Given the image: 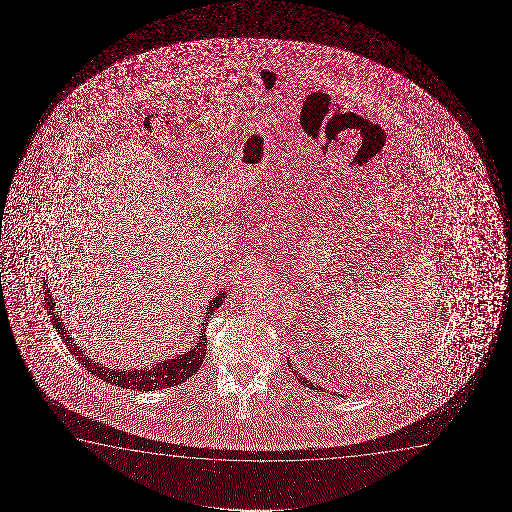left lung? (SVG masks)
<instances>
[{
    "label": "left lung",
    "instance_id": "obj_1",
    "mask_svg": "<svg viewBox=\"0 0 512 512\" xmlns=\"http://www.w3.org/2000/svg\"><path fill=\"white\" fill-rule=\"evenodd\" d=\"M290 367H292V365H290ZM292 371H294V369H292ZM294 376H295V378L299 379V381H301L302 385L308 386V388H315V385H313V383H311V381H308V379L302 378V376H299V374H295V372H294ZM316 388H318V386H316ZM318 390H320V388H318Z\"/></svg>",
    "mask_w": 512,
    "mask_h": 512
}]
</instances>
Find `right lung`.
<instances>
[{"instance_id": "obj_1", "label": "right lung", "mask_w": 512, "mask_h": 512, "mask_svg": "<svg viewBox=\"0 0 512 512\" xmlns=\"http://www.w3.org/2000/svg\"><path fill=\"white\" fill-rule=\"evenodd\" d=\"M45 304H47V311H49L50 320L52 325L56 327L57 334L61 336L68 350L75 355L78 362L84 365L87 371L91 372L92 376L98 379H103L106 383L112 385H119L122 388H131V390H140V392H152V390H162V388H171V386L182 385L183 381H187L190 376H194L199 367L203 364L204 355H206V336L201 334L199 341H197L194 348L190 351L178 355L175 358H169L164 362H159L157 365L147 367V369H131V371H122V369H112V367H105L99 364L96 360L87 357L84 351L78 348L77 344L71 341L68 330L64 329V322L61 316L56 311V302L54 297L50 294L49 288L45 290ZM225 299V292H218L217 297H213L210 306L204 313V323L201 332H206V325L211 318V313L222 306Z\"/></svg>"}]
</instances>
